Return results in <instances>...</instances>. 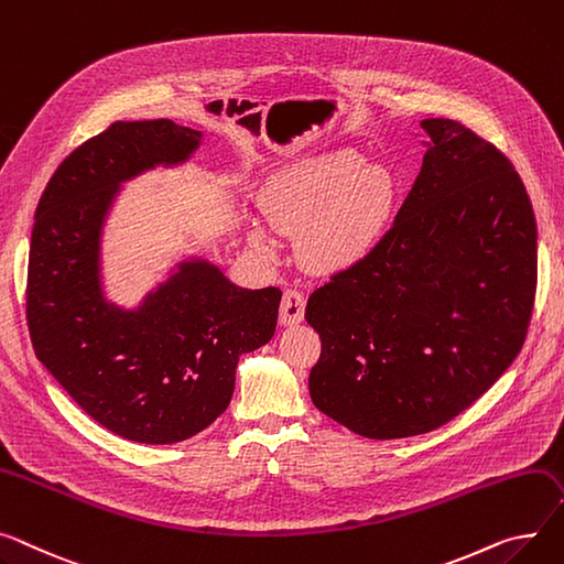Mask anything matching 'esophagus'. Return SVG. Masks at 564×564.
Returning <instances> with one entry per match:
<instances>
[{
	"mask_svg": "<svg viewBox=\"0 0 564 564\" xmlns=\"http://www.w3.org/2000/svg\"><path fill=\"white\" fill-rule=\"evenodd\" d=\"M306 313V296L299 290H285L281 299V308H279V322L283 326H292L304 322Z\"/></svg>",
	"mask_w": 564,
	"mask_h": 564,
	"instance_id": "1",
	"label": "esophagus"
}]
</instances>
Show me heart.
<instances>
[{
  "instance_id": "obj_1",
  "label": "heart",
  "mask_w": 564,
  "mask_h": 564,
  "mask_svg": "<svg viewBox=\"0 0 564 564\" xmlns=\"http://www.w3.org/2000/svg\"><path fill=\"white\" fill-rule=\"evenodd\" d=\"M397 199L390 167L365 163L354 149L281 172L262 197V210L279 234H299V253L315 270H345L381 240ZM251 245L270 256L274 240L251 224Z\"/></svg>"
}]
</instances>
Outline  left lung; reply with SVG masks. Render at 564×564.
Here are the masks:
<instances>
[{"mask_svg":"<svg viewBox=\"0 0 564 564\" xmlns=\"http://www.w3.org/2000/svg\"><path fill=\"white\" fill-rule=\"evenodd\" d=\"M420 176L392 229L317 288L311 399L369 440L422 435L521 351L538 285L535 215L512 163L454 120H422Z\"/></svg>","mask_w":564,"mask_h":564,"instance_id":"left-lung-1","label":"left lung"}]
</instances>
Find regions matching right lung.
Segmentation results:
<instances>
[{"label":"right lung","instance_id":"obj_1","mask_svg":"<svg viewBox=\"0 0 564 564\" xmlns=\"http://www.w3.org/2000/svg\"><path fill=\"white\" fill-rule=\"evenodd\" d=\"M202 131L116 122L58 165L35 210L26 279L31 343L63 390L110 433L174 444L227 410L242 354L272 340L281 290L236 285L185 256L133 308L106 294L101 242L127 181L176 167Z\"/></svg>","mask_w":564,"mask_h":564}]
</instances>
